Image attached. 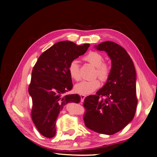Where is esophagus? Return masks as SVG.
<instances>
[{"label": "esophagus", "mask_w": 157, "mask_h": 157, "mask_svg": "<svg viewBox=\"0 0 157 157\" xmlns=\"http://www.w3.org/2000/svg\"><path fill=\"white\" fill-rule=\"evenodd\" d=\"M80 97H81V99H82V100L83 101V100L85 99V98L86 97V95H80Z\"/></svg>", "instance_id": "esophagus-1"}]
</instances>
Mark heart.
<instances>
[{"instance_id":"obj_1","label":"heart","mask_w":157,"mask_h":157,"mask_svg":"<svg viewBox=\"0 0 157 157\" xmlns=\"http://www.w3.org/2000/svg\"><path fill=\"white\" fill-rule=\"evenodd\" d=\"M84 59L91 63L95 67V75L98 76L101 80L105 81L109 75L110 68L107 63H103L104 57L100 53L91 51L86 54L84 57ZM69 75L74 80L78 81L80 79L79 75V66L78 61L73 60L69 63L68 67ZM100 82L97 79L91 80L82 81L75 86V91L79 94L88 95L91 94L100 86Z\"/></svg>"}]
</instances>
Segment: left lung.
<instances>
[{
  "label": "left lung",
  "instance_id": "left-lung-1",
  "mask_svg": "<svg viewBox=\"0 0 157 157\" xmlns=\"http://www.w3.org/2000/svg\"><path fill=\"white\" fill-rule=\"evenodd\" d=\"M94 48L105 51L111 60L107 82L96 95L85 98V125L100 134L112 135L131 123L137 106L136 73L131 57L123 47L105 41ZM105 97L104 100L101 98Z\"/></svg>",
  "mask_w": 157,
  "mask_h": 157
}]
</instances>
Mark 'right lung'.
Returning a JSON list of instances; mask_svg holds the SVG:
<instances>
[{"instance_id": "right-lung-1", "label": "right lung", "mask_w": 157, "mask_h": 157, "mask_svg": "<svg viewBox=\"0 0 157 157\" xmlns=\"http://www.w3.org/2000/svg\"><path fill=\"white\" fill-rule=\"evenodd\" d=\"M89 44L78 46L70 41L57 42L39 57L32 72L29 94L33 100L32 118L46 138L56 134V121L68 103H79L78 94H67L73 88L69 63L86 52Z\"/></svg>"}]
</instances>
